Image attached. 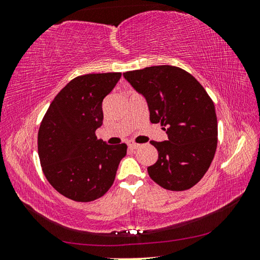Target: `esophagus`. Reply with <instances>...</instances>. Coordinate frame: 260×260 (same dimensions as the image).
<instances>
[{
  "mask_svg": "<svg viewBox=\"0 0 260 260\" xmlns=\"http://www.w3.org/2000/svg\"><path fill=\"white\" fill-rule=\"evenodd\" d=\"M128 147H129L131 149H133V150H135V149L139 148V144H138V143H134V142H129V143H128Z\"/></svg>",
  "mask_w": 260,
  "mask_h": 260,
  "instance_id": "esophagus-1",
  "label": "esophagus"
}]
</instances>
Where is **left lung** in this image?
<instances>
[{
    "label": "left lung",
    "instance_id": "8db88e82",
    "mask_svg": "<svg viewBox=\"0 0 260 260\" xmlns=\"http://www.w3.org/2000/svg\"><path fill=\"white\" fill-rule=\"evenodd\" d=\"M131 86L146 99L150 121L159 124L169 139L151 141L158 159L148 167L160 187L181 191L204 177L213 160L218 122L212 100L184 70L158 65L124 73Z\"/></svg>",
    "mask_w": 260,
    "mask_h": 260
}]
</instances>
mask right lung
<instances>
[{"label": "right lung", "mask_w": 260, "mask_h": 260, "mask_svg": "<svg viewBox=\"0 0 260 260\" xmlns=\"http://www.w3.org/2000/svg\"><path fill=\"white\" fill-rule=\"evenodd\" d=\"M120 72L93 73L70 81L52 101L38 134L42 171L61 195L76 202L100 199L112 186L125 143L110 146L95 132L103 124V99Z\"/></svg>", "instance_id": "right-lung-1"}]
</instances>
